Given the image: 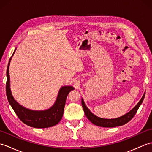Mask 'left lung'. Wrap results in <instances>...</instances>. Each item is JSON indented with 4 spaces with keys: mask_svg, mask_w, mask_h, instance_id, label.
Listing matches in <instances>:
<instances>
[{
    "mask_svg": "<svg viewBox=\"0 0 152 152\" xmlns=\"http://www.w3.org/2000/svg\"><path fill=\"white\" fill-rule=\"evenodd\" d=\"M144 96H145V92L144 93L142 97L141 98L139 102L137 103V104L131 110L127 112V114H125V115L121 116V117L114 118V119L101 118L95 115L94 114H93V113L89 110V109L88 107H87L83 99H82V105L86 117L88 118V119L92 123V124L102 127H118V126L125 125L134 117V115L137 113L138 108L140 107V106L141 105L142 103Z\"/></svg>",
    "mask_w": 152,
    "mask_h": 152,
    "instance_id": "obj_1",
    "label": "left lung"
}]
</instances>
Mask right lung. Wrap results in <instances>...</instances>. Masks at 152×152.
Masks as SVG:
<instances>
[{
  "label": "right lung",
  "instance_id": "right-lung-1",
  "mask_svg": "<svg viewBox=\"0 0 152 152\" xmlns=\"http://www.w3.org/2000/svg\"><path fill=\"white\" fill-rule=\"evenodd\" d=\"M16 48L10 59L6 71V90L8 101L19 119L25 124L34 128H47L53 127L59 123L63 117L64 105L67 95L70 91L74 90L72 86H65L60 88L56 101L50 108L44 110H34L24 107L15 101L10 89L9 66Z\"/></svg>",
  "mask_w": 152,
  "mask_h": 152
}]
</instances>
